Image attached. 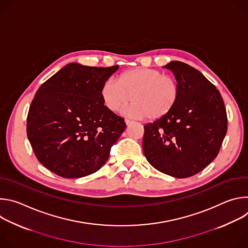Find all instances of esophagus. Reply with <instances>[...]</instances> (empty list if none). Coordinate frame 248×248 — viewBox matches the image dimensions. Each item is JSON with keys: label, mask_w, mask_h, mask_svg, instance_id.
Segmentation results:
<instances>
[{"label": "esophagus", "mask_w": 248, "mask_h": 248, "mask_svg": "<svg viewBox=\"0 0 248 248\" xmlns=\"http://www.w3.org/2000/svg\"><path fill=\"white\" fill-rule=\"evenodd\" d=\"M124 123H125V124H126V125H129V124H131L133 122H132V121H130V120L125 119V120H124Z\"/></svg>", "instance_id": "obj_1"}]
</instances>
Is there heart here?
<instances>
[{
	"label": "heart",
	"mask_w": 248,
	"mask_h": 248,
	"mask_svg": "<svg viewBox=\"0 0 248 248\" xmlns=\"http://www.w3.org/2000/svg\"><path fill=\"white\" fill-rule=\"evenodd\" d=\"M182 94L180 80L155 68L134 67L123 73L118 81L104 80L100 87L103 105L113 113L123 109L131 99L126 114L133 118L160 120L170 115Z\"/></svg>",
	"instance_id": "b5f03b06"
}]
</instances>
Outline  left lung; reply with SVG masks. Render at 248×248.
Instances as JSON below:
<instances>
[{
    "label": "left lung",
    "mask_w": 248,
    "mask_h": 248,
    "mask_svg": "<svg viewBox=\"0 0 248 248\" xmlns=\"http://www.w3.org/2000/svg\"><path fill=\"white\" fill-rule=\"evenodd\" d=\"M166 67L181 82V98L170 115L144 125L142 146L156 170L184 179L217 157L228 118L219 90L199 70L179 61Z\"/></svg>",
    "instance_id": "obj_1"
}]
</instances>
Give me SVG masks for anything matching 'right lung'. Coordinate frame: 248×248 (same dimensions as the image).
Listing matches in <instances>:
<instances>
[{"label":"right lung","mask_w":248,"mask_h":248,"mask_svg":"<svg viewBox=\"0 0 248 248\" xmlns=\"http://www.w3.org/2000/svg\"><path fill=\"white\" fill-rule=\"evenodd\" d=\"M118 68L68 63L37 90L26 132L45 168L62 178L78 179L107 162L126 125L103 105L100 87Z\"/></svg>","instance_id":"right-lung-1"}]
</instances>
